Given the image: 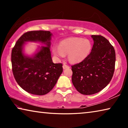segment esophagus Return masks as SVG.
Masks as SVG:
<instances>
[{
	"mask_svg": "<svg viewBox=\"0 0 128 128\" xmlns=\"http://www.w3.org/2000/svg\"><path fill=\"white\" fill-rule=\"evenodd\" d=\"M69 68V66H67V65L66 64H64L63 66H62V68H63V69H66V68Z\"/></svg>",
	"mask_w": 128,
	"mask_h": 128,
	"instance_id": "1",
	"label": "esophagus"
}]
</instances>
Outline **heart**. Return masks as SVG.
I'll list each match as a JSON object with an SVG mask.
<instances>
[{
	"mask_svg": "<svg viewBox=\"0 0 128 128\" xmlns=\"http://www.w3.org/2000/svg\"><path fill=\"white\" fill-rule=\"evenodd\" d=\"M92 49V42L88 40L70 38L60 42L59 47L54 46L52 52L59 58H63L65 54H68L69 62L77 63L85 60L90 55Z\"/></svg>",
	"mask_w": 128,
	"mask_h": 128,
	"instance_id": "heart-1",
	"label": "heart"
}]
</instances>
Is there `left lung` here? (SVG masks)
<instances>
[{
	"mask_svg": "<svg viewBox=\"0 0 128 128\" xmlns=\"http://www.w3.org/2000/svg\"><path fill=\"white\" fill-rule=\"evenodd\" d=\"M94 44L90 55L72 66L73 85L84 95H92L106 88L113 77L116 54L114 47L102 36L92 35Z\"/></svg>",
	"mask_w": 128,
	"mask_h": 128,
	"instance_id": "obj_1",
	"label": "left lung"
}]
</instances>
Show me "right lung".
<instances>
[{
    "label": "right lung",
    "instance_id": "1",
    "mask_svg": "<svg viewBox=\"0 0 128 128\" xmlns=\"http://www.w3.org/2000/svg\"><path fill=\"white\" fill-rule=\"evenodd\" d=\"M52 36L49 31L26 32L18 39L12 50L11 62L14 78L18 85L30 94H47L55 86L62 72V64H54L52 60ZM27 42H40L45 46L39 47L32 56H28L23 52Z\"/></svg>",
    "mask_w": 128,
    "mask_h": 128
}]
</instances>
